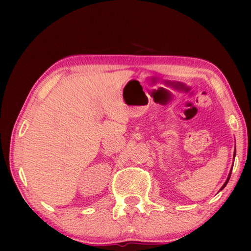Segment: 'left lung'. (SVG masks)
Wrapping results in <instances>:
<instances>
[{"mask_svg": "<svg viewBox=\"0 0 251 251\" xmlns=\"http://www.w3.org/2000/svg\"><path fill=\"white\" fill-rule=\"evenodd\" d=\"M235 154H236V152H234V157H235ZM231 173H232V170H231V172H230V174H228V177H227V179H226V182H225V184H223L222 185V188H221V190L223 189V188H225V186L227 184V182H228V180H230V177H231Z\"/></svg>", "mask_w": 251, "mask_h": 251, "instance_id": "obj_1", "label": "left lung"}]
</instances>
